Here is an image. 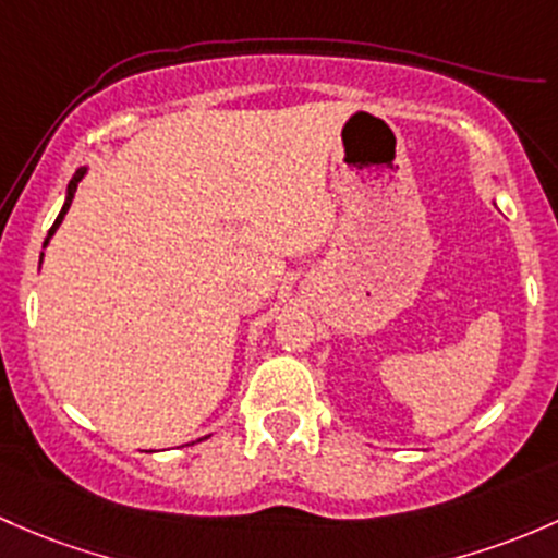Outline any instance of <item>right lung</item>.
Instances as JSON below:
<instances>
[{
    "mask_svg": "<svg viewBox=\"0 0 558 558\" xmlns=\"http://www.w3.org/2000/svg\"><path fill=\"white\" fill-rule=\"evenodd\" d=\"M83 174H85V169H80V171H77V174H74V177H72V182H69V191H66V201H64V206H61L59 217H56L53 228H50V231H48V239H50V236H53V233H56V228H59V226H61V220H64V215H66V211H69V206H72L74 191H77V182H80V180H83ZM48 239H45V244H48Z\"/></svg>",
    "mask_w": 558,
    "mask_h": 558,
    "instance_id": "obj_1",
    "label": "right lung"
}]
</instances>
